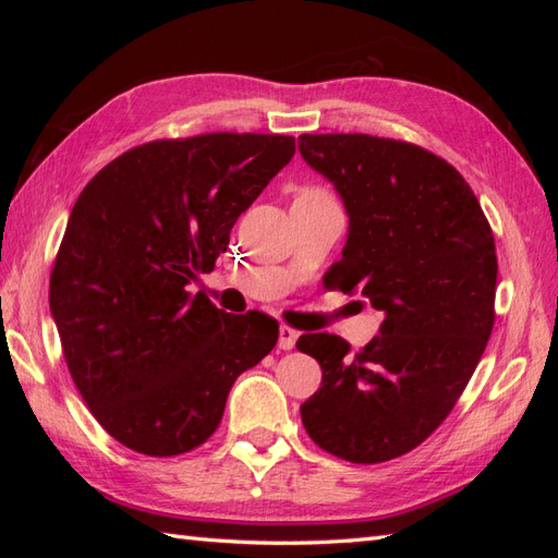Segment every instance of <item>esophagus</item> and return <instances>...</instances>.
Listing matches in <instances>:
<instances>
[{
    "mask_svg": "<svg viewBox=\"0 0 558 558\" xmlns=\"http://www.w3.org/2000/svg\"><path fill=\"white\" fill-rule=\"evenodd\" d=\"M298 336H300L298 330L282 324V326H280V338H278V345H280V350H292V348H294V342H298Z\"/></svg>",
    "mask_w": 558,
    "mask_h": 558,
    "instance_id": "esophagus-1",
    "label": "esophagus"
}]
</instances>
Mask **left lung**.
<instances>
[{"instance_id":"left-lung-1","label":"left lung","mask_w":558,"mask_h":558,"mask_svg":"<svg viewBox=\"0 0 558 558\" xmlns=\"http://www.w3.org/2000/svg\"><path fill=\"white\" fill-rule=\"evenodd\" d=\"M300 153L350 213L326 288L360 290L384 312L357 352L340 336H300L324 369L302 424L326 453L376 465L426 441L475 374L496 318L494 232L453 165L410 141L302 134Z\"/></svg>"}]
</instances>
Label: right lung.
Returning <instances> with one entry per match:
<instances>
[{"mask_svg":"<svg viewBox=\"0 0 558 558\" xmlns=\"http://www.w3.org/2000/svg\"><path fill=\"white\" fill-rule=\"evenodd\" d=\"M292 156L286 134L156 138L83 186L50 310L81 398L122 446L172 458L206 444L236 376L276 348V318L225 314L186 286Z\"/></svg>","mask_w":558,"mask_h":558,"instance_id":"add662e5","label":"right lung"}]
</instances>
